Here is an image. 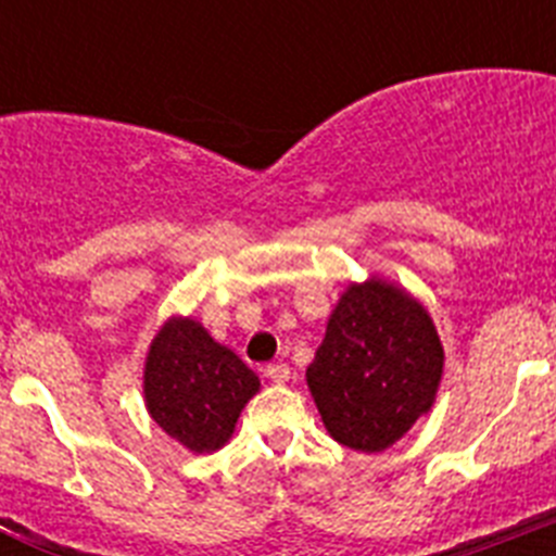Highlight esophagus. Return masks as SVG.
<instances>
[{
    "instance_id": "1",
    "label": "esophagus",
    "mask_w": 556,
    "mask_h": 556,
    "mask_svg": "<svg viewBox=\"0 0 556 556\" xmlns=\"http://www.w3.org/2000/svg\"><path fill=\"white\" fill-rule=\"evenodd\" d=\"M267 378L269 381H275V384H283V381H289V367L283 365V362H275V365H267Z\"/></svg>"
}]
</instances>
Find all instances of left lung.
Listing matches in <instances>:
<instances>
[{
  "label": "left lung",
  "instance_id": "left-lung-1",
  "mask_svg": "<svg viewBox=\"0 0 556 556\" xmlns=\"http://www.w3.org/2000/svg\"><path fill=\"white\" fill-rule=\"evenodd\" d=\"M443 345L434 323L404 289L348 287L328 320L306 381L337 443L378 454L434 404Z\"/></svg>",
  "mask_w": 556,
  "mask_h": 556
}]
</instances>
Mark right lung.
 <instances>
[{"label":"right lung","mask_w":556,"mask_h":556,"mask_svg":"<svg viewBox=\"0 0 556 556\" xmlns=\"http://www.w3.org/2000/svg\"><path fill=\"white\" fill-rule=\"evenodd\" d=\"M255 392L258 376L200 323L175 317L152 339L144 367L147 409L194 454L228 443L236 417Z\"/></svg>","instance_id":"1"}]
</instances>
